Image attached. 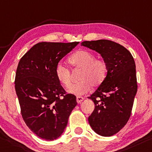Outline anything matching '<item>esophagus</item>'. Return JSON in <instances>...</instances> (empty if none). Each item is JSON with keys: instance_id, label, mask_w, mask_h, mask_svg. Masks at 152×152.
<instances>
[{"instance_id": "34e87169", "label": "esophagus", "mask_w": 152, "mask_h": 152, "mask_svg": "<svg viewBox=\"0 0 152 152\" xmlns=\"http://www.w3.org/2000/svg\"><path fill=\"white\" fill-rule=\"evenodd\" d=\"M84 100V98L83 97H76V102L78 103H80Z\"/></svg>"}]
</instances>
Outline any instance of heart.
I'll return each instance as SVG.
<instances>
[{
  "mask_svg": "<svg viewBox=\"0 0 152 152\" xmlns=\"http://www.w3.org/2000/svg\"><path fill=\"white\" fill-rule=\"evenodd\" d=\"M73 69H80L78 83L71 85V74L69 69L61 64L55 67V76L57 80L66 88L68 93L80 96L94 88L100 86L105 80L107 73L106 61L102 58H96L95 55L88 50L81 49L74 53L68 59Z\"/></svg>",
  "mask_w": 152,
  "mask_h": 152,
  "instance_id": "b5f03b06",
  "label": "heart"
}]
</instances>
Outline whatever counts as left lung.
<instances>
[{
	"mask_svg": "<svg viewBox=\"0 0 152 152\" xmlns=\"http://www.w3.org/2000/svg\"><path fill=\"white\" fill-rule=\"evenodd\" d=\"M81 45L99 53L107 63L106 78L88 97L95 105L88 120L96 133L112 136L131 116L137 91L134 60L126 48L112 40L84 41Z\"/></svg>",
	"mask_w": 152,
	"mask_h": 152,
	"instance_id": "obj_1",
	"label": "left lung"
}]
</instances>
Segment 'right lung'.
I'll list each match as a JSON object with an SVG mask.
<instances>
[{
	"label": "right lung",
	"mask_w": 152,
	"mask_h": 152,
	"mask_svg": "<svg viewBox=\"0 0 152 152\" xmlns=\"http://www.w3.org/2000/svg\"><path fill=\"white\" fill-rule=\"evenodd\" d=\"M79 42H42L21 57L17 68L15 87L22 118L34 133L53 141L61 135L77 105L55 76V67Z\"/></svg>",
	"instance_id": "right-lung-1"
}]
</instances>
